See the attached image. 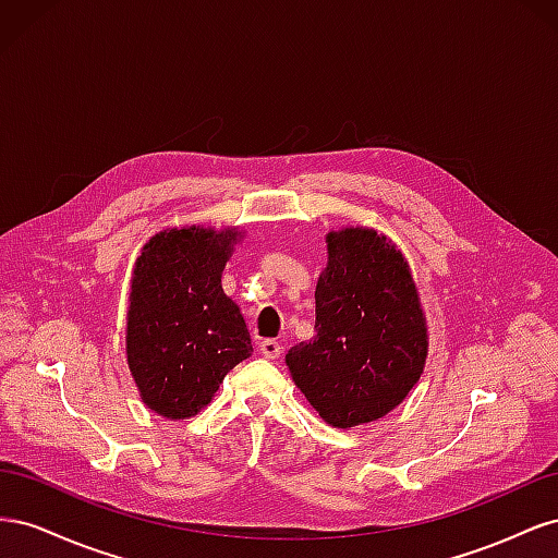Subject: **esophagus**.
<instances>
[{
  "label": "esophagus",
  "instance_id": "34e87169",
  "mask_svg": "<svg viewBox=\"0 0 558 558\" xmlns=\"http://www.w3.org/2000/svg\"><path fill=\"white\" fill-rule=\"evenodd\" d=\"M260 353H263L265 359L275 361V359L281 356V344H279L277 340H263V342H260Z\"/></svg>",
  "mask_w": 558,
  "mask_h": 558
}]
</instances>
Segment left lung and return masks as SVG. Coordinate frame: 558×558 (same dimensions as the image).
Here are the masks:
<instances>
[{
  "mask_svg": "<svg viewBox=\"0 0 558 558\" xmlns=\"http://www.w3.org/2000/svg\"><path fill=\"white\" fill-rule=\"evenodd\" d=\"M310 342L286 365L318 416L353 428L386 416L424 373L428 328L410 265L373 228L328 232Z\"/></svg>",
  "mask_w": 558,
  "mask_h": 558,
  "instance_id": "left-lung-1",
  "label": "left lung"
}]
</instances>
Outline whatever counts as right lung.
<instances>
[{"instance_id": "right-lung-1", "label": "right lung", "mask_w": 558, "mask_h": 558, "mask_svg": "<svg viewBox=\"0 0 558 558\" xmlns=\"http://www.w3.org/2000/svg\"><path fill=\"white\" fill-rule=\"evenodd\" d=\"M240 230L172 228L134 263L128 365L142 400L165 418L195 416L230 369L251 356V335L221 277Z\"/></svg>"}]
</instances>
